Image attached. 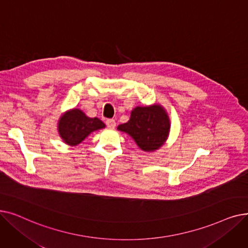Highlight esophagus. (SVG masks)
<instances>
[{"instance_id":"esophagus-1","label":"esophagus","mask_w":248,"mask_h":248,"mask_svg":"<svg viewBox=\"0 0 248 248\" xmlns=\"http://www.w3.org/2000/svg\"><path fill=\"white\" fill-rule=\"evenodd\" d=\"M106 124H107V125H108V127H110V128H112V127H114V126H115V121H114V120H112V119L107 120Z\"/></svg>"}]
</instances>
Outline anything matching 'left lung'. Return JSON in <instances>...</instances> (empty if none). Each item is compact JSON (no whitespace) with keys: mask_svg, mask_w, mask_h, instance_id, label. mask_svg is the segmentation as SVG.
Returning <instances> with one entry per match:
<instances>
[{"mask_svg":"<svg viewBox=\"0 0 248 248\" xmlns=\"http://www.w3.org/2000/svg\"><path fill=\"white\" fill-rule=\"evenodd\" d=\"M117 128L131 136L141 150L150 152L159 149L167 140L170 121L160 106L138 107L129 121Z\"/></svg>","mask_w":248,"mask_h":248,"instance_id":"8db88e82","label":"left lung"}]
</instances>
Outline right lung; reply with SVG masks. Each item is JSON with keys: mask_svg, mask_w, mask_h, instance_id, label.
<instances>
[{"mask_svg": "<svg viewBox=\"0 0 248 248\" xmlns=\"http://www.w3.org/2000/svg\"><path fill=\"white\" fill-rule=\"evenodd\" d=\"M106 126L99 119H90L80 109H72L59 120L58 131L67 145L76 146L90 134Z\"/></svg>", "mask_w": 248, "mask_h": 248, "instance_id": "obj_1", "label": "right lung"}]
</instances>
